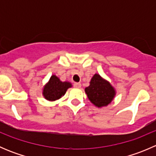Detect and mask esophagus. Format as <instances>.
Here are the masks:
<instances>
[{
  "instance_id": "esophagus-1",
  "label": "esophagus",
  "mask_w": 156,
  "mask_h": 156,
  "mask_svg": "<svg viewBox=\"0 0 156 156\" xmlns=\"http://www.w3.org/2000/svg\"><path fill=\"white\" fill-rule=\"evenodd\" d=\"M74 87L76 88H80L81 87V83H75L74 84Z\"/></svg>"
}]
</instances>
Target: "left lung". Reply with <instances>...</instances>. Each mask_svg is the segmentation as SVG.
<instances>
[{"instance_id":"obj_1","label":"left lung","mask_w":156,"mask_h":156,"mask_svg":"<svg viewBox=\"0 0 156 156\" xmlns=\"http://www.w3.org/2000/svg\"><path fill=\"white\" fill-rule=\"evenodd\" d=\"M85 93L90 101L99 108L108 106L116 94L111 84L99 74H95L91 78L90 85L85 88Z\"/></svg>"}]
</instances>
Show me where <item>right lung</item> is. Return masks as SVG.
I'll return each instance as SVG.
<instances>
[{"mask_svg": "<svg viewBox=\"0 0 156 156\" xmlns=\"http://www.w3.org/2000/svg\"><path fill=\"white\" fill-rule=\"evenodd\" d=\"M72 87V84L68 81H61L56 75H52L50 80L43 88V96L49 101L59 100L66 94L68 88Z\"/></svg>", "mask_w": 156, "mask_h": 156, "instance_id": "right-lung-1", "label": "right lung"}]
</instances>
